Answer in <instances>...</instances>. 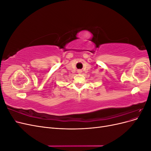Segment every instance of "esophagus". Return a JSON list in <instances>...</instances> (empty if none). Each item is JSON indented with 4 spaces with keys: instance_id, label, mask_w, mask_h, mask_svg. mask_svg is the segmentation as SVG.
Wrapping results in <instances>:
<instances>
[{
    "instance_id": "obj_1",
    "label": "esophagus",
    "mask_w": 151,
    "mask_h": 151,
    "mask_svg": "<svg viewBox=\"0 0 151 151\" xmlns=\"http://www.w3.org/2000/svg\"><path fill=\"white\" fill-rule=\"evenodd\" d=\"M77 71H78V73H81L82 72V71L81 70H78Z\"/></svg>"
}]
</instances>
